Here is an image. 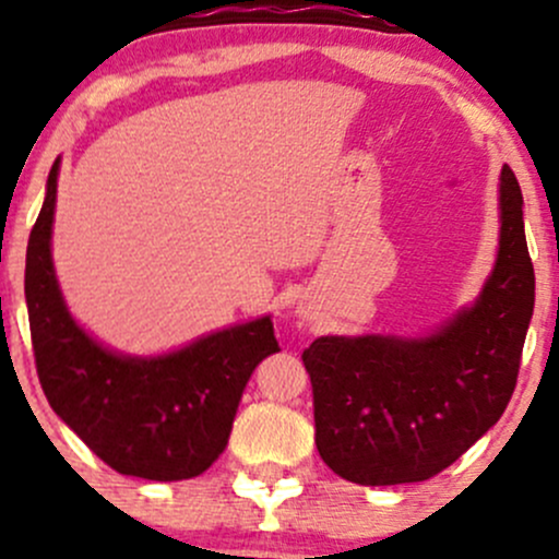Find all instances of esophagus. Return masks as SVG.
<instances>
[{"label": "esophagus", "instance_id": "esophagus-1", "mask_svg": "<svg viewBox=\"0 0 559 559\" xmlns=\"http://www.w3.org/2000/svg\"><path fill=\"white\" fill-rule=\"evenodd\" d=\"M297 316L305 318V320H312V318H316V310H312V305H299Z\"/></svg>", "mask_w": 559, "mask_h": 559}]
</instances>
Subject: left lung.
I'll return each mask as SVG.
<instances>
[{
  "label": "left lung",
  "instance_id": "left-lung-1",
  "mask_svg": "<svg viewBox=\"0 0 559 559\" xmlns=\"http://www.w3.org/2000/svg\"><path fill=\"white\" fill-rule=\"evenodd\" d=\"M536 281L515 173H499V247L478 297L418 336H320L305 349L316 444L360 486L418 484L502 418L515 391Z\"/></svg>",
  "mask_w": 559,
  "mask_h": 559
}]
</instances>
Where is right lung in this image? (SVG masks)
<instances>
[{
    "instance_id": "obj_1",
    "label": "right lung",
    "mask_w": 559,
    "mask_h": 559,
    "mask_svg": "<svg viewBox=\"0 0 559 559\" xmlns=\"http://www.w3.org/2000/svg\"><path fill=\"white\" fill-rule=\"evenodd\" d=\"M60 157L25 252V305L38 381L70 431L123 476L183 480L228 447L254 368L275 355L271 316L197 336L159 355H128L70 312L52 260Z\"/></svg>"
}]
</instances>
